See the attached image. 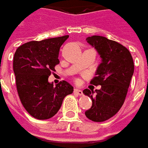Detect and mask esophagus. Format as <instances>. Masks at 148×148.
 I'll return each instance as SVG.
<instances>
[{"label": "esophagus", "instance_id": "obj_1", "mask_svg": "<svg viewBox=\"0 0 148 148\" xmlns=\"http://www.w3.org/2000/svg\"><path fill=\"white\" fill-rule=\"evenodd\" d=\"M74 93H75L76 95L82 96V90H80V89H77V88H75V89H74Z\"/></svg>", "mask_w": 148, "mask_h": 148}]
</instances>
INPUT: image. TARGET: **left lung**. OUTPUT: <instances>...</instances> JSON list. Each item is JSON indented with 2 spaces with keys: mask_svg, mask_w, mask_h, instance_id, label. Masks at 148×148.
<instances>
[{
  "mask_svg": "<svg viewBox=\"0 0 148 148\" xmlns=\"http://www.w3.org/2000/svg\"><path fill=\"white\" fill-rule=\"evenodd\" d=\"M86 41L97 51L101 63L91 81V84L100 85L101 89L83 91L92 101L85 115L93 122H104L116 114L124 103L134 72L133 59L125 47L107 37L92 36Z\"/></svg>",
  "mask_w": 148,
  "mask_h": 148,
  "instance_id": "obj_1",
  "label": "left lung"
}]
</instances>
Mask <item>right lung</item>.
<instances>
[{"instance_id":"1","label":"right lung","mask_w":148,"mask_h":148,"mask_svg":"<svg viewBox=\"0 0 148 148\" xmlns=\"http://www.w3.org/2000/svg\"><path fill=\"white\" fill-rule=\"evenodd\" d=\"M68 37L29 41L15 52L13 71L19 97L26 112L36 119L46 120L55 116L65 97L73 92V86L66 81L56 86L48 82L60 62V47Z\"/></svg>"}]
</instances>
